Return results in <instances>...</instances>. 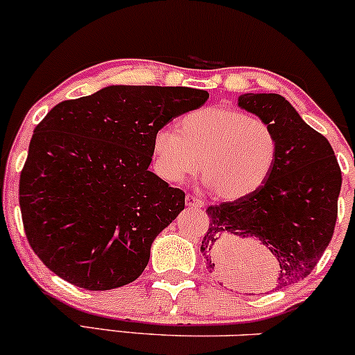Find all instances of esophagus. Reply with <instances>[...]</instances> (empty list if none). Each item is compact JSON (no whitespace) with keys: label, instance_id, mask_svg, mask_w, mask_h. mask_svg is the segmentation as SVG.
<instances>
[{"label":"esophagus","instance_id":"obj_1","mask_svg":"<svg viewBox=\"0 0 355 355\" xmlns=\"http://www.w3.org/2000/svg\"><path fill=\"white\" fill-rule=\"evenodd\" d=\"M186 205L187 207H204V200L196 198V196L187 194L186 196Z\"/></svg>","mask_w":355,"mask_h":355}]
</instances>
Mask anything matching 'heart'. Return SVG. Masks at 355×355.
Segmentation results:
<instances>
[{
    "label": "heart",
    "mask_w": 355,
    "mask_h": 355,
    "mask_svg": "<svg viewBox=\"0 0 355 355\" xmlns=\"http://www.w3.org/2000/svg\"><path fill=\"white\" fill-rule=\"evenodd\" d=\"M151 156L156 174L166 182L179 184L199 169L217 199L239 200L257 192L270 178L278 138L260 118L214 105L179 118L176 131L157 130Z\"/></svg>",
    "instance_id": "obj_1"
}]
</instances>
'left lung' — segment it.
<instances>
[{
  "mask_svg": "<svg viewBox=\"0 0 355 355\" xmlns=\"http://www.w3.org/2000/svg\"><path fill=\"white\" fill-rule=\"evenodd\" d=\"M239 105L275 130L277 163L252 196L205 209L211 222L200 252L209 273L230 284L237 275L235 247L257 240L278 261L275 286H290L311 273L331 242L343 174L329 141L282 95L245 94Z\"/></svg>",
  "mask_w": 355,
  "mask_h": 355,
  "instance_id": "left-lung-1",
  "label": "left lung"
}]
</instances>
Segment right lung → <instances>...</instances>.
I'll return each mask as SVG.
<instances>
[{
	"instance_id": "obj_1",
	"label": "right lung",
	"mask_w": 355,
	"mask_h": 355,
	"mask_svg": "<svg viewBox=\"0 0 355 355\" xmlns=\"http://www.w3.org/2000/svg\"><path fill=\"white\" fill-rule=\"evenodd\" d=\"M189 87L112 85L64 100L34 128L19 178L26 237L65 282L105 291L135 282L184 191L148 171L155 133L207 102Z\"/></svg>"
}]
</instances>
